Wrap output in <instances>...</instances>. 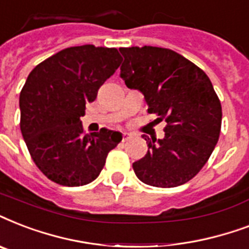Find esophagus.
Instances as JSON below:
<instances>
[{
    "instance_id": "obj_1",
    "label": "esophagus",
    "mask_w": 249,
    "mask_h": 249,
    "mask_svg": "<svg viewBox=\"0 0 249 249\" xmlns=\"http://www.w3.org/2000/svg\"><path fill=\"white\" fill-rule=\"evenodd\" d=\"M130 138H132V136H130L129 133H126V132L123 133V141H124V142H125V141H129Z\"/></svg>"
}]
</instances>
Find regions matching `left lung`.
Listing matches in <instances>:
<instances>
[{"instance_id":"left-lung-1","label":"left lung","mask_w":249,"mask_h":249,"mask_svg":"<svg viewBox=\"0 0 249 249\" xmlns=\"http://www.w3.org/2000/svg\"><path fill=\"white\" fill-rule=\"evenodd\" d=\"M120 73L130 89H138L155 121H165L163 140H150L147 154L133 163L146 185L177 187L196 176L218 142L221 102L205 72L170 49L120 48Z\"/></svg>"}]
</instances>
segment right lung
Returning <instances> with one entry per match:
<instances>
[{"instance_id":"right-lung-1","label":"right lung","mask_w":249,"mask_h":249,"mask_svg":"<svg viewBox=\"0 0 249 249\" xmlns=\"http://www.w3.org/2000/svg\"><path fill=\"white\" fill-rule=\"evenodd\" d=\"M115 48H67L37 64L20 91V130L31 158L62 186H83L99 176L121 134L108 129L85 134L80 117L115 73Z\"/></svg>"}]
</instances>
